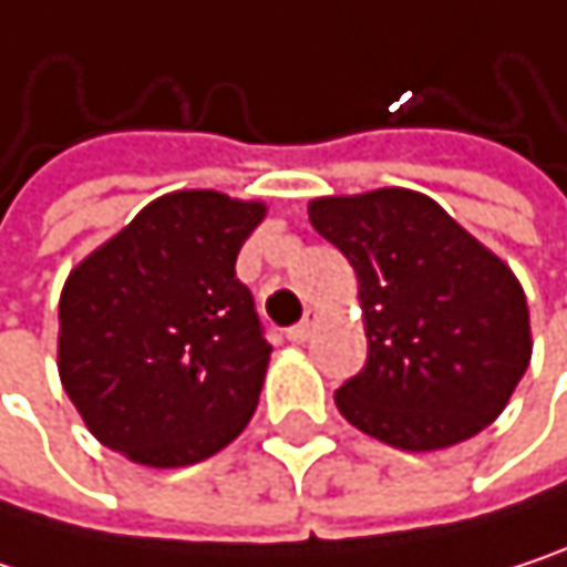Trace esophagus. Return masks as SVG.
I'll return each mask as SVG.
<instances>
[{
  "label": "esophagus",
  "instance_id": "obj_1",
  "mask_svg": "<svg viewBox=\"0 0 567 567\" xmlns=\"http://www.w3.org/2000/svg\"><path fill=\"white\" fill-rule=\"evenodd\" d=\"M315 328H318V311H308L295 328H288V341H295V344H305L311 334H315Z\"/></svg>",
  "mask_w": 567,
  "mask_h": 567
}]
</instances>
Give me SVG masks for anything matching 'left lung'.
<instances>
[{
	"label": "left lung",
	"instance_id": "left-lung-1",
	"mask_svg": "<svg viewBox=\"0 0 567 567\" xmlns=\"http://www.w3.org/2000/svg\"><path fill=\"white\" fill-rule=\"evenodd\" d=\"M358 276L368 364L334 391L361 433L430 453L486 430L532 361L525 291L436 199L384 186L308 203Z\"/></svg>",
	"mask_w": 567,
	"mask_h": 567
}]
</instances>
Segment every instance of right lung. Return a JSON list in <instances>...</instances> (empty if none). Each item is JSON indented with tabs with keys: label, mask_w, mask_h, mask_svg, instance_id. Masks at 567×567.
<instances>
[{
	"label": "right lung",
	"mask_w": 567,
	"mask_h": 567,
	"mask_svg": "<svg viewBox=\"0 0 567 567\" xmlns=\"http://www.w3.org/2000/svg\"><path fill=\"white\" fill-rule=\"evenodd\" d=\"M266 203L176 189L84 256L58 301V378L84 426L131 463L176 470L256 413L272 344L236 256Z\"/></svg>",
	"instance_id": "1"
}]
</instances>
